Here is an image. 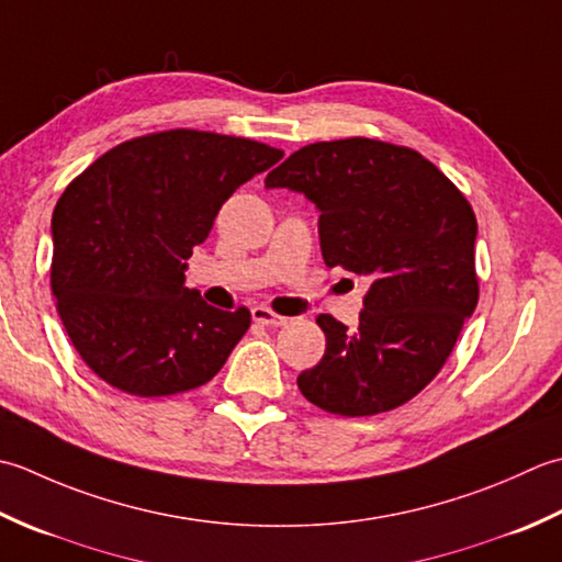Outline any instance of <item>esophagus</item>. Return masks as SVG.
Here are the masks:
<instances>
[{
	"mask_svg": "<svg viewBox=\"0 0 562 562\" xmlns=\"http://www.w3.org/2000/svg\"><path fill=\"white\" fill-rule=\"evenodd\" d=\"M251 319H255V323H259V325H271V327H281V325L289 323V317L271 313L267 305L251 307Z\"/></svg>",
	"mask_w": 562,
	"mask_h": 562,
	"instance_id": "esophagus-1",
	"label": "esophagus"
}]
</instances>
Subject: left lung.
I'll return each mask as SVG.
<instances>
[{"mask_svg": "<svg viewBox=\"0 0 562 562\" xmlns=\"http://www.w3.org/2000/svg\"><path fill=\"white\" fill-rule=\"evenodd\" d=\"M319 211L325 265L369 281L359 325H317L325 357L297 375L319 409L369 417L415 397L449 359L477 305L471 203L409 147L347 137L305 145L265 179Z\"/></svg>", "mask_w": 562, "mask_h": 562, "instance_id": "obj_1", "label": "left lung"}]
</instances>
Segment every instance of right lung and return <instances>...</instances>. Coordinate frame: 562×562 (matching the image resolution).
<instances>
[{
  "mask_svg": "<svg viewBox=\"0 0 562 562\" xmlns=\"http://www.w3.org/2000/svg\"><path fill=\"white\" fill-rule=\"evenodd\" d=\"M281 157L247 137L177 128L116 145L65 189L50 285L67 337L101 381L162 397L223 369L251 315L187 289V259L221 205Z\"/></svg>",
  "mask_w": 562,
  "mask_h": 562,
  "instance_id": "1",
  "label": "right lung"
}]
</instances>
